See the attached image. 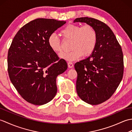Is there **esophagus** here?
Here are the masks:
<instances>
[{
	"label": "esophagus",
	"mask_w": 132,
	"mask_h": 132,
	"mask_svg": "<svg viewBox=\"0 0 132 132\" xmlns=\"http://www.w3.org/2000/svg\"><path fill=\"white\" fill-rule=\"evenodd\" d=\"M68 65L69 68H72L74 67V64L71 62H68Z\"/></svg>",
	"instance_id": "esophagus-1"
}]
</instances>
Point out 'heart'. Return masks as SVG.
<instances>
[{
  "mask_svg": "<svg viewBox=\"0 0 132 132\" xmlns=\"http://www.w3.org/2000/svg\"><path fill=\"white\" fill-rule=\"evenodd\" d=\"M63 40L71 41L70 49L71 50L61 54V59L67 61H73L82 57H88L94 52L96 46L97 35L96 30L91 25L81 26L78 24H69L61 31ZM47 43L53 52L60 53L62 52V41L57 36L50 35Z\"/></svg>",
  "mask_w": 132,
  "mask_h": 132,
  "instance_id": "b5f03b06",
  "label": "heart"
}]
</instances>
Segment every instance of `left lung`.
I'll use <instances>...</instances> for the list:
<instances>
[{
	"label": "left lung",
	"mask_w": 132,
	"mask_h": 132,
	"mask_svg": "<svg viewBox=\"0 0 132 132\" xmlns=\"http://www.w3.org/2000/svg\"><path fill=\"white\" fill-rule=\"evenodd\" d=\"M74 22L91 25L97 33L94 52L85 60L75 63L74 68L78 74V96L89 104H99L112 96L122 79L124 59L121 47L112 30L103 22L88 17L77 18Z\"/></svg>",
	"instance_id": "left-lung-1"
}]
</instances>
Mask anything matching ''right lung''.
Returning <instances> with one entry per match:
<instances>
[{
    "label": "right lung",
    "instance_id": "add662e5",
    "mask_svg": "<svg viewBox=\"0 0 132 132\" xmlns=\"http://www.w3.org/2000/svg\"><path fill=\"white\" fill-rule=\"evenodd\" d=\"M66 23L55 19H35L21 28L8 52V72L21 96L32 104L50 102L57 92L56 79L68 69L47 43L49 36Z\"/></svg>",
    "mask_w": 132,
    "mask_h": 132
}]
</instances>
